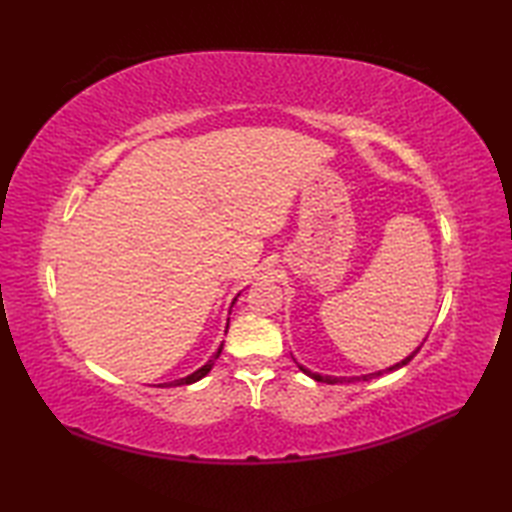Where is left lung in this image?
<instances>
[{
  "label": "left lung",
  "instance_id": "left-lung-1",
  "mask_svg": "<svg viewBox=\"0 0 512 512\" xmlns=\"http://www.w3.org/2000/svg\"><path fill=\"white\" fill-rule=\"evenodd\" d=\"M418 350L420 347H416V352H411L409 356H405L402 358L400 363H396V365H391V367H387V369H378V372H372V374H363V376H323V374H319V372H310L308 367H303V365H299V369L306 376H310V378H314V380H319V383H328V385H336V383H358V380H369V378H378V376H383V374H387V372H394V369H400L402 365H407L413 356L418 354Z\"/></svg>",
  "mask_w": 512,
  "mask_h": 512
}]
</instances>
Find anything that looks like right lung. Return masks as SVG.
<instances>
[{
    "label": "right lung",
    "mask_w": 512,
    "mask_h": 512,
    "mask_svg": "<svg viewBox=\"0 0 512 512\" xmlns=\"http://www.w3.org/2000/svg\"><path fill=\"white\" fill-rule=\"evenodd\" d=\"M239 297V295H237ZM237 297L233 299V303L237 301ZM233 303H231V308H233ZM226 330H228V323H226ZM224 345V343H222ZM222 345L220 347H217V352L211 356V361L209 363H206V365H202L200 369H195V372L193 374H189V376H184V378H178V380H169V383H160L158 387H180V385H191V383H198V380L200 378H204L206 374H209L211 372V367L215 365V361H217V358H220V354H222Z\"/></svg>",
    "instance_id": "1"
}]
</instances>
